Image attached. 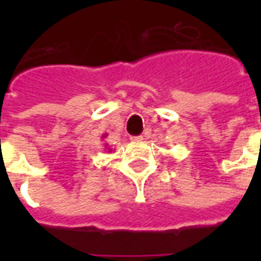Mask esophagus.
Segmentation results:
<instances>
[{"label": "esophagus", "mask_w": 261, "mask_h": 261, "mask_svg": "<svg viewBox=\"0 0 261 261\" xmlns=\"http://www.w3.org/2000/svg\"><path fill=\"white\" fill-rule=\"evenodd\" d=\"M130 140H132L133 142H140L144 140V137H142V136H135V137H130Z\"/></svg>", "instance_id": "esophagus-1"}]
</instances>
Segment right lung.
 Returning a JSON list of instances; mask_svg holds the SVG:
<instances>
[{
  "mask_svg": "<svg viewBox=\"0 0 261 261\" xmlns=\"http://www.w3.org/2000/svg\"><path fill=\"white\" fill-rule=\"evenodd\" d=\"M106 137H107V135H103V136H102V138H106ZM106 149H108V153H110L111 149H110V147H107V145H106Z\"/></svg>",
  "mask_w": 261,
  "mask_h": 261,
  "instance_id": "1",
  "label": "right lung"
}]
</instances>
